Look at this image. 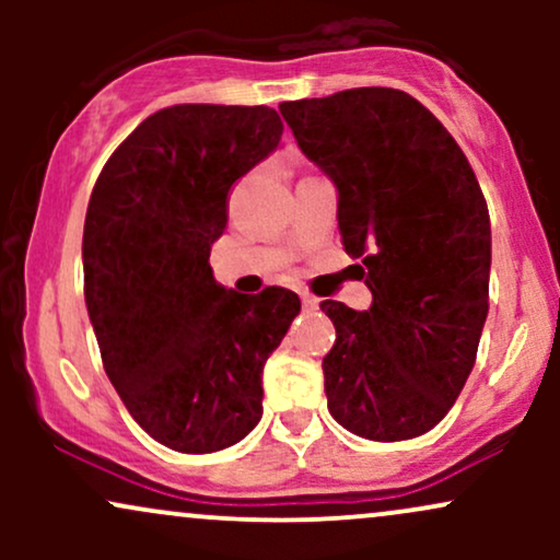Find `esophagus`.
I'll return each instance as SVG.
<instances>
[{
	"label": "esophagus",
	"mask_w": 560,
	"mask_h": 560,
	"mask_svg": "<svg viewBox=\"0 0 560 560\" xmlns=\"http://www.w3.org/2000/svg\"><path fill=\"white\" fill-rule=\"evenodd\" d=\"M302 307H305V311H318V298H313V294L302 292Z\"/></svg>",
	"instance_id": "esophagus-1"
}]
</instances>
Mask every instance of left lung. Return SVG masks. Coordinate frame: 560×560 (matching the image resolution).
<instances>
[{
    "mask_svg": "<svg viewBox=\"0 0 560 560\" xmlns=\"http://www.w3.org/2000/svg\"><path fill=\"white\" fill-rule=\"evenodd\" d=\"M300 150L337 186L369 311L326 300L329 413L376 442L427 434L464 389L490 307V213L447 128L400 89L281 102Z\"/></svg>",
    "mask_w": 560,
    "mask_h": 560,
    "instance_id": "obj_1",
    "label": "left lung"
}]
</instances>
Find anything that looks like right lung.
Wrapping results in <instances>:
<instances>
[{"label": "right lung", "instance_id": "right-lung-1", "mask_svg": "<svg viewBox=\"0 0 560 560\" xmlns=\"http://www.w3.org/2000/svg\"><path fill=\"white\" fill-rule=\"evenodd\" d=\"M266 105H173L128 133L83 223V298L107 378L160 445L215 453L262 416V365L300 313L284 287H221L229 189L279 147Z\"/></svg>", "mask_w": 560, "mask_h": 560}]
</instances>
